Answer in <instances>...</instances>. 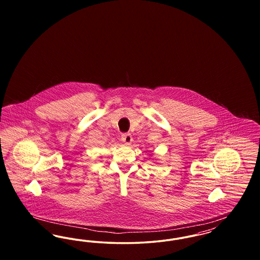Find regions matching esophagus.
I'll use <instances>...</instances> for the list:
<instances>
[{"label":"esophagus","instance_id":"obj_1","mask_svg":"<svg viewBox=\"0 0 260 260\" xmlns=\"http://www.w3.org/2000/svg\"><path fill=\"white\" fill-rule=\"evenodd\" d=\"M121 139L125 144H129L133 141V136L131 134H123L121 136Z\"/></svg>","mask_w":260,"mask_h":260}]
</instances>
